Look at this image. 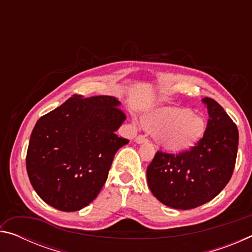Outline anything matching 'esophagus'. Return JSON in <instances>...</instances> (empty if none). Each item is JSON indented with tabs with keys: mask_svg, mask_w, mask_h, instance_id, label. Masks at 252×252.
I'll return each mask as SVG.
<instances>
[{
	"mask_svg": "<svg viewBox=\"0 0 252 252\" xmlns=\"http://www.w3.org/2000/svg\"><path fill=\"white\" fill-rule=\"evenodd\" d=\"M134 142L138 143V144H142V143L148 142V140H147V138H144L143 135H139V136H136V138H135Z\"/></svg>",
	"mask_w": 252,
	"mask_h": 252,
	"instance_id": "34e87169",
	"label": "esophagus"
}]
</instances>
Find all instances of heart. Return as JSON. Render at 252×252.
Returning <instances> with one entry per match:
<instances>
[{
    "label": "heart",
    "mask_w": 252,
    "mask_h": 252,
    "mask_svg": "<svg viewBox=\"0 0 252 252\" xmlns=\"http://www.w3.org/2000/svg\"><path fill=\"white\" fill-rule=\"evenodd\" d=\"M144 130L153 134L158 146L170 153L186 152L201 141L207 131L204 118L185 106H164L141 118Z\"/></svg>",
    "instance_id": "obj_1"
}]
</instances>
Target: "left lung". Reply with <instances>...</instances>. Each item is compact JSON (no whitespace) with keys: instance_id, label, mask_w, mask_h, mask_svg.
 Here are the masks:
<instances>
[{"instance_id":"1","label":"left lung","mask_w":252,"mask_h":252,"mask_svg":"<svg viewBox=\"0 0 252 252\" xmlns=\"http://www.w3.org/2000/svg\"><path fill=\"white\" fill-rule=\"evenodd\" d=\"M202 102L209 120L201 141L179 155L158 151L147 169L152 194L170 208L189 210L209 202L227 186L236 165L237 126L218 102Z\"/></svg>"}]
</instances>
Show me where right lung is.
Instances as JSON below:
<instances>
[{
  "instance_id": "obj_1",
  "label": "right lung",
  "mask_w": 252,
  "mask_h": 252,
  "mask_svg": "<svg viewBox=\"0 0 252 252\" xmlns=\"http://www.w3.org/2000/svg\"><path fill=\"white\" fill-rule=\"evenodd\" d=\"M117 97L73 95L37 120L27 153L32 187L45 203L78 211L94 200L114 155L129 140L116 131L126 120Z\"/></svg>"
}]
</instances>
